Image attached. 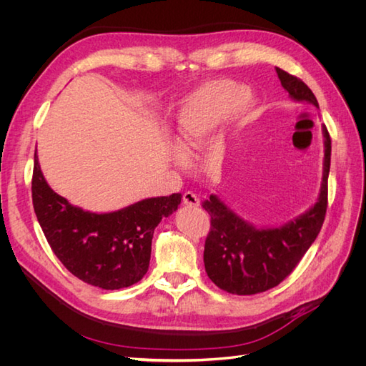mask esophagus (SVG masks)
<instances>
[{
  "label": "esophagus",
  "instance_id": "1",
  "mask_svg": "<svg viewBox=\"0 0 366 366\" xmlns=\"http://www.w3.org/2000/svg\"><path fill=\"white\" fill-rule=\"evenodd\" d=\"M183 203H184L186 206H189V207H198V206H200V198H198L194 192L187 191V192H184V195H183Z\"/></svg>",
  "mask_w": 366,
  "mask_h": 366
}]
</instances>
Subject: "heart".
<instances>
[{
    "label": "heart",
    "instance_id": "heart-1",
    "mask_svg": "<svg viewBox=\"0 0 366 366\" xmlns=\"http://www.w3.org/2000/svg\"><path fill=\"white\" fill-rule=\"evenodd\" d=\"M244 84L215 79L198 86L175 109V147L183 157H191L230 112L244 114L250 107Z\"/></svg>",
    "mask_w": 366,
    "mask_h": 366
}]
</instances>
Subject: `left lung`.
I'll list each match as a JSON object with an SVG mask.
<instances>
[{
    "mask_svg": "<svg viewBox=\"0 0 366 366\" xmlns=\"http://www.w3.org/2000/svg\"><path fill=\"white\" fill-rule=\"evenodd\" d=\"M281 85L296 102L319 108L313 92L287 71L276 69ZM324 172L317 202L304 214L280 227H257L235 214L215 194L203 207L210 215L204 244V269L217 287L232 295L261 293L282 282L313 244L324 224L328 195L331 139L325 125Z\"/></svg>",
    "mask_w": 366,
    "mask_h": 366,
    "instance_id": "obj_1",
    "label": "left lung"
}]
</instances>
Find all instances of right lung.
I'll return each instance as SVG.
<instances>
[{"label":"right lung","instance_id":"obj_1","mask_svg":"<svg viewBox=\"0 0 366 366\" xmlns=\"http://www.w3.org/2000/svg\"><path fill=\"white\" fill-rule=\"evenodd\" d=\"M31 198L44 235L65 269L99 289L119 290L148 272L154 229L175 212L182 194L145 198L114 212H90L51 189L35 154Z\"/></svg>","mask_w":366,"mask_h":366}]
</instances>
